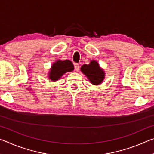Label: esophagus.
Segmentation results:
<instances>
[{"label": "esophagus", "instance_id": "1", "mask_svg": "<svg viewBox=\"0 0 154 154\" xmlns=\"http://www.w3.org/2000/svg\"><path fill=\"white\" fill-rule=\"evenodd\" d=\"M74 66H75V70L76 71H78L79 70V67H80V66H79V64H78V63H75V64H74Z\"/></svg>", "mask_w": 154, "mask_h": 154}]
</instances>
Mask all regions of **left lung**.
<instances>
[{
  "label": "left lung",
  "mask_w": 154,
  "mask_h": 154,
  "mask_svg": "<svg viewBox=\"0 0 154 154\" xmlns=\"http://www.w3.org/2000/svg\"><path fill=\"white\" fill-rule=\"evenodd\" d=\"M82 71L93 85L100 84L105 79V72L96 60H92L89 64H83L81 67Z\"/></svg>",
  "instance_id": "left-lung-1"
}]
</instances>
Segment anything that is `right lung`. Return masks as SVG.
Masks as SVG:
<instances>
[{"label":"right lung","instance_id":"obj_1","mask_svg":"<svg viewBox=\"0 0 154 154\" xmlns=\"http://www.w3.org/2000/svg\"><path fill=\"white\" fill-rule=\"evenodd\" d=\"M73 64L69 60L64 61L57 60L52 64L48 74V77L52 82H56L64 73L67 72H71L73 71Z\"/></svg>","mask_w":154,"mask_h":154}]
</instances>
